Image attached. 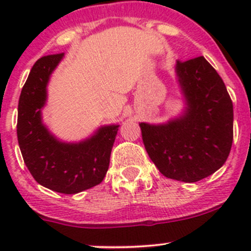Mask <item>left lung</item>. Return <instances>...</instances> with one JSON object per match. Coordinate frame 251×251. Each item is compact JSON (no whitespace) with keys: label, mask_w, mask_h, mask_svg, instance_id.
Masks as SVG:
<instances>
[{"label":"left lung","mask_w":251,"mask_h":251,"mask_svg":"<svg viewBox=\"0 0 251 251\" xmlns=\"http://www.w3.org/2000/svg\"><path fill=\"white\" fill-rule=\"evenodd\" d=\"M175 72L186 107L168 123H141L142 140L164 176L197 182L219 170L228 158L233 104L221 76L204 57L177 60Z\"/></svg>","instance_id":"obj_1"}]
</instances>
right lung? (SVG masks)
Returning <instances> with one entry per match:
<instances>
[{"instance_id": "add662e5", "label": "right lung", "mask_w": 251, "mask_h": 251, "mask_svg": "<svg viewBox=\"0 0 251 251\" xmlns=\"http://www.w3.org/2000/svg\"><path fill=\"white\" fill-rule=\"evenodd\" d=\"M64 53L42 57L31 68L18 104L17 135L20 151L35 181L50 191L64 194L97 186L109 168L118 124L98 128L80 142L58 140L42 121L50 74Z\"/></svg>"}]
</instances>
